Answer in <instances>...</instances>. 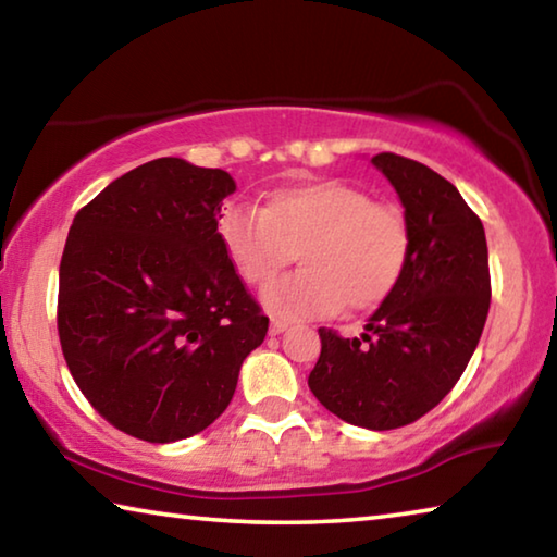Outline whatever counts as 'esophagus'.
Masks as SVG:
<instances>
[{
  "instance_id": "obj_1",
  "label": "esophagus",
  "mask_w": 557,
  "mask_h": 557,
  "mask_svg": "<svg viewBox=\"0 0 557 557\" xmlns=\"http://www.w3.org/2000/svg\"><path fill=\"white\" fill-rule=\"evenodd\" d=\"M289 324H292V322H287V319L272 317V319H270V334L277 336V334H282V332H287Z\"/></svg>"
}]
</instances>
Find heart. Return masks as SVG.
I'll return each instance as SVG.
<instances>
[{"label":"heart","instance_id":"b5f03b06","mask_svg":"<svg viewBox=\"0 0 557 557\" xmlns=\"http://www.w3.org/2000/svg\"><path fill=\"white\" fill-rule=\"evenodd\" d=\"M219 238L250 285H265L298 250L302 268L262 292L280 317L379 309L400 285L412 243L398 206L373 201L344 178L277 188L265 209L223 206Z\"/></svg>","mask_w":557,"mask_h":557}]
</instances>
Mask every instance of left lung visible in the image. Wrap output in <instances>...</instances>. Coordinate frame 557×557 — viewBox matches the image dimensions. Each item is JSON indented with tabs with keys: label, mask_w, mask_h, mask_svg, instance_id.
Returning <instances> with one entry per match:
<instances>
[{
	"label": "left lung",
	"mask_w": 557,
	"mask_h": 557,
	"mask_svg": "<svg viewBox=\"0 0 557 557\" xmlns=\"http://www.w3.org/2000/svg\"><path fill=\"white\" fill-rule=\"evenodd\" d=\"M371 162L405 206L410 260L363 342L319 329L309 388L348 425L395 430L435 408L465 373L484 332L492 277L484 225L445 176L391 152Z\"/></svg>",
	"instance_id": "left-lung-1"
}]
</instances>
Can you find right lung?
<instances>
[{
  "mask_svg": "<svg viewBox=\"0 0 557 557\" xmlns=\"http://www.w3.org/2000/svg\"><path fill=\"white\" fill-rule=\"evenodd\" d=\"M223 169L162 157L75 213L59 270L73 381L112 428L166 445L228 408L270 319L219 238Z\"/></svg>",
  "mask_w": 557,
  "mask_h": 557,
  "instance_id": "add662e5",
  "label": "right lung"
}]
</instances>
